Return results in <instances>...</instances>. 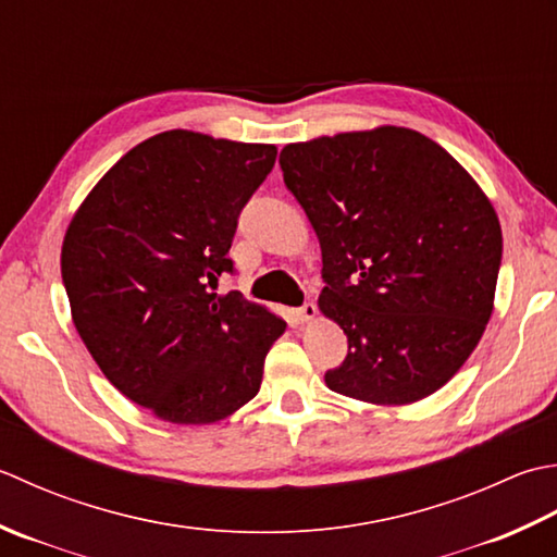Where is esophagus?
Wrapping results in <instances>:
<instances>
[{"label": "esophagus", "mask_w": 557, "mask_h": 557, "mask_svg": "<svg viewBox=\"0 0 557 557\" xmlns=\"http://www.w3.org/2000/svg\"><path fill=\"white\" fill-rule=\"evenodd\" d=\"M314 314H317L314 302H305V305H300V308L293 310L295 322H310V320H314Z\"/></svg>", "instance_id": "esophagus-1"}]
</instances>
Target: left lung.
Instances as JSON below:
<instances>
[{
	"label": "left lung",
	"instance_id": "obj_1",
	"mask_svg": "<svg viewBox=\"0 0 557 557\" xmlns=\"http://www.w3.org/2000/svg\"><path fill=\"white\" fill-rule=\"evenodd\" d=\"M278 163L320 237V308L348 338L326 387L370 404L437 392L493 312L503 231L481 187L404 127L288 144Z\"/></svg>",
	"mask_w": 557,
	"mask_h": 557
}]
</instances>
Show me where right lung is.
<instances>
[{
	"mask_svg": "<svg viewBox=\"0 0 557 557\" xmlns=\"http://www.w3.org/2000/svg\"><path fill=\"white\" fill-rule=\"evenodd\" d=\"M276 146L173 129L134 146L86 197L62 245L78 336L115 387L163 421L201 425L259 392L286 322L219 281L237 219Z\"/></svg>",
	"mask_w": 557,
	"mask_h": 557,
	"instance_id": "1",
	"label": "right lung"
}]
</instances>
